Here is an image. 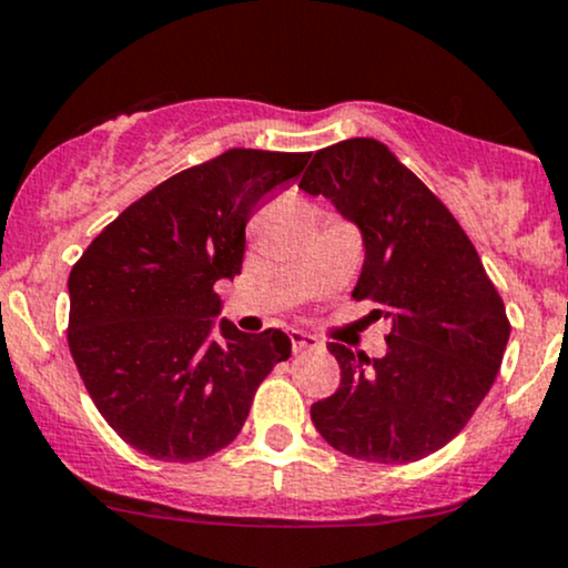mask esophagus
<instances>
[{
    "instance_id": "1",
    "label": "esophagus",
    "mask_w": 568,
    "mask_h": 568,
    "mask_svg": "<svg viewBox=\"0 0 568 568\" xmlns=\"http://www.w3.org/2000/svg\"><path fill=\"white\" fill-rule=\"evenodd\" d=\"M288 336H291V351L294 353H307V351H315V347H321V342H317L313 334L298 332V328H294Z\"/></svg>"
}]
</instances>
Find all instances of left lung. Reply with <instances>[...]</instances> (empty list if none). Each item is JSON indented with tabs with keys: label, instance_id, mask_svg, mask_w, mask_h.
I'll list each match as a JSON object with an SVG mask.
<instances>
[{
	"label": "left lung",
	"instance_id": "8db88e82",
	"mask_svg": "<svg viewBox=\"0 0 568 568\" xmlns=\"http://www.w3.org/2000/svg\"><path fill=\"white\" fill-rule=\"evenodd\" d=\"M298 189L332 199L364 236L353 296L388 317V353L369 358L328 342L336 394L315 402V428L334 450L409 464L445 447L490 390L509 339L496 285L450 210L372 136L315 153Z\"/></svg>",
	"mask_w": 568,
	"mask_h": 568
}]
</instances>
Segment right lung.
Instances as JSON below:
<instances>
[{
    "label": "right lung",
    "instance_id": "1",
    "mask_svg": "<svg viewBox=\"0 0 568 568\" xmlns=\"http://www.w3.org/2000/svg\"><path fill=\"white\" fill-rule=\"evenodd\" d=\"M310 153L232 148L129 204L70 272L67 342L97 409L134 450L202 460L232 445L255 388L291 355L277 328L245 334L221 313L245 226Z\"/></svg>",
    "mask_w": 568,
    "mask_h": 568
}]
</instances>
